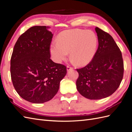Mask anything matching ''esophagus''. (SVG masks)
I'll return each mask as SVG.
<instances>
[{
	"label": "esophagus",
	"instance_id": "esophagus-1",
	"mask_svg": "<svg viewBox=\"0 0 132 132\" xmlns=\"http://www.w3.org/2000/svg\"><path fill=\"white\" fill-rule=\"evenodd\" d=\"M73 69V68L70 67V66H67V70L68 71H69L70 70H72Z\"/></svg>",
	"mask_w": 132,
	"mask_h": 132
}]
</instances>
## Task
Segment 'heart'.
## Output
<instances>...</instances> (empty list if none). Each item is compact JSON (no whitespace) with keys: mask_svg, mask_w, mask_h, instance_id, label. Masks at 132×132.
<instances>
[{"mask_svg":"<svg viewBox=\"0 0 132 132\" xmlns=\"http://www.w3.org/2000/svg\"><path fill=\"white\" fill-rule=\"evenodd\" d=\"M97 45V37L93 31L74 29L60 34L58 42L52 43L50 50L55 62L61 63L70 52L73 61L77 62L79 65H84L93 59Z\"/></svg>","mask_w":132,"mask_h":132,"instance_id":"b5f03b06","label":"heart"}]
</instances>
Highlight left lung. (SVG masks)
Returning a JSON list of instances; mask_svg holds the SVG:
<instances>
[{"instance_id":"left-lung-1","label":"left lung","mask_w":132,"mask_h":132,"mask_svg":"<svg viewBox=\"0 0 132 132\" xmlns=\"http://www.w3.org/2000/svg\"><path fill=\"white\" fill-rule=\"evenodd\" d=\"M98 46L94 58L85 67L77 69L76 82L79 93L90 100L110 96L122 80L124 65L122 53L111 36L96 27Z\"/></svg>"}]
</instances>
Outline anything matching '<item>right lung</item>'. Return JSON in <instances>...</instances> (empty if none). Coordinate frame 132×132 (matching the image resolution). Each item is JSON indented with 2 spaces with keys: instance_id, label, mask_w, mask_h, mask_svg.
Here are the masks:
<instances>
[{
  "instance_id": "1",
  "label": "right lung",
  "mask_w": 132,
  "mask_h": 132,
  "mask_svg": "<svg viewBox=\"0 0 132 132\" xmlns=\"http://www.w3.org/2000/svg\"><path fill=\"white\" fill-rule=\"evenodd\" d=\"M49 27H30L18 38L10 61V73L18 94L34 103L48 101L56 95L67 68L50 59L53 34Z\"/></svg>"
}]
</instances>
